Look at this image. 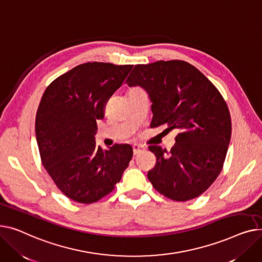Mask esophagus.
Returning <instances> with one entry per match:
<instances>
[{"label": "esophagus", "mask_w": 262, "mask_h": 262, "mask_svg": "<svg viewBox=\"0 0 262 262\" xmlns=\"http://www.w3.org/2000/svg\"><path fill=\"white\" fill-rule=\"evenodd\" d=\"M132 148H133V153L134 155H138V153H141L145 148H144V146H142V145H133L132 146Z\"/></svg>", "instance_id": "1"}]
</instances>
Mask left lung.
Here are the masks:
<instances>
[{
    "instance_id": "left-lung-1",
    "label": "left lung",
    "mask_w": 262,
    "mask_h": 262,
    "mask_svg": "<svg viewBox=\"0 0 262 262\" xmlns=\"http://www.w3.org/2000/svg\"><path fill=\"white\" fill-rule=\"evenodd\" d=\"M126 83L146 90L152 128L167 125L169 131H179L169 152L149 146L157 157L148 171L152 186L180 202L202 194L221 172L232 135L230 114L218 89L182 60L137 64Z\"/></svg>"
}]
</instances>
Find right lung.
I'll list each match as a JSON object with an SVG mask.
<instances>
[{"instance_id":"add662e5","label":"right lung","mask_w":262,"mask_h":262,"mask_svg":"<svg viewBox=\"0 0 262 262\" xmlns=\"http://www.w3.org/2000/svg\"><path fill=\"white\" fill-rule=\"evenodd\" d=\"M133 66L88 62L61 75L48 88L36 115L42 164L57 187L75 202L91 204L109 194L128 167L133 149L95 143L104 104Z\"/></svg>"}]
</instances>
